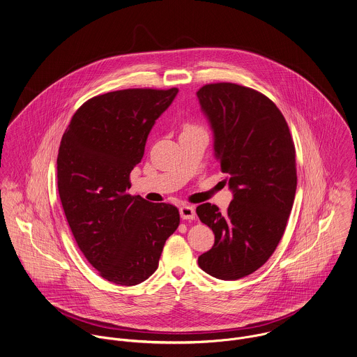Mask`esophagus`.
<instances>
[{"label": "esophagus", "mask_w": 357, "mask_h": 357, "mask_svg": "<svg viewBox=\"0 0 357 357\" xmlns=\"http://www.w3.org/2000/svg\"><path fill=\"white\" fill-rule=\"evenodd\" d=\"M179 213H181V218H182V219H186V220L196 218V211H195V208L190 206V205H182V206L179 208Z\"/></svg>", "instance_id": "esophagus-1"}]
</instances>
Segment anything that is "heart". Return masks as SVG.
<instances>
[{
  "label": "heart",
  "instance_id": "1",
  "mask_svg": "<svg viewBox=\"0 0 357 357\" xmlns=\"http://www.w3.org/2000/svg\"><path fill=\"white\" fill-rule=\"evenodd\" d=\"M199 127L196 126V124H192V123H188V124H185V127H183V131H190V130H198Z\"/></svg>",
  "mask_w": 357,
  "mask_h": 357
}]
</instances>
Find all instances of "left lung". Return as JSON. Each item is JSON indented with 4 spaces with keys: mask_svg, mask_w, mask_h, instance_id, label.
I'll return each mask as SVG.
<instances>
[{
    "mask_svg": "<svg viewBox=\"0 0 357 357\" xmlns=\"http://www.w3.org/2000/svg\"><path fill=\"white\" fill-rule=\"evenodd\" d=\"M196 94L234 193L225 213L209 202L198 205L199 220L215 234L198 266L212 277L237 280L259 270L284 233L297 188L294 142L277 105L255 89L218 82Z\"/></svg>",
    "mask_w": 357,
    "mask_h": 357,
    "instance_id": "obj_1",
    "label": "left lung"
}]
</instances>
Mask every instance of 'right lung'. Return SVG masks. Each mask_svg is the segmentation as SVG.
Wrapping results in <instances>:
<instances>
[{
    "instance_id": "right-lung-1",
    "label": "right lung",
    "mask_w": 357,
    "mask_h": 357,
    "mask_svg": "<svg viewBox=\"0 0 357 357\" xmlns=\"http://www.w3.org/2000/svg\"><path fill=\"white\" fill-rule=\"evenodd\" d=\"M176 93L126 89L96 96L75 112L60 142L57 188L67 222L86 260L116 284L151 277L179 226L175 205L127 193L148 134Z\"/></svg>"
}]
</instances>
